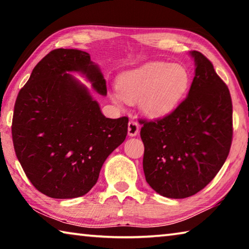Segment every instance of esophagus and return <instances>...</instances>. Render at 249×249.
Listing matches in <instances>:
<instances>
[{"label":"esophagus","mask_w":249,"mask_h":249,"mask_svg":"<svg viewBox=\"0 0 249 249\" xmlns=\"http://www.w3.org/2000/svg\"><path fill=\"white\" fill-rule=\"evenodd\" d=\"M127 132L129 136H136V135L140 133V127H138V124L136 121H129L128 122V127Z\"/></svg>","instance_id":"obj_1"}]
</instances>
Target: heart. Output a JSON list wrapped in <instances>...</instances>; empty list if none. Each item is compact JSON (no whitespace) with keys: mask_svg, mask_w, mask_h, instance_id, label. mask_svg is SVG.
<instances>
[{"mask_svg":"<svg viewBox=\"0 0 249 249\" xmlns=\"http://www.w3.org/2000/svg\"><path fill=\"white\" fill-rule=\"evenodd\" d=\"M190 87V73L184 66L150 61L126 71L119 79L120 92H112L116 103L139 101L145 114L162 117L174 111Z\"/></svg>","mask_w":249,"mask_h":249,"instance_id":"1","label":"heart"}]
</instances>
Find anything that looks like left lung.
Returning a JSON list of instances; mask_svg holds the SVG:
<instances>
[{
    "instance_id": "obj_1",
    "label": "left lung",
    "mask_w": 249,
    "mask_h": 249,
    "mask_svg": "<svg viewBox=\"0 0 249 249\" xmlns=\"http://www.w3.org/2000/svg\"><path fill=\"white\" fill-rule=\"evenodd\" d=\"M188 96L170 114L141 120L147 183L160 196L184 199L201 191L224 165L233 136V107L226 84L201 53Z\"/></svg>"
}]
</instances>
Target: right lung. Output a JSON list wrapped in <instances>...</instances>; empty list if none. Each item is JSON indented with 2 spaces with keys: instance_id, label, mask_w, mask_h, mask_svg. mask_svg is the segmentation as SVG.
I'll return each instance as SVG.
<instances>
[{
  "instance_id": "obj_1",
  "label": "right lung",
  "mask_w": 249,
  "mask_h": 249,
  "mask_svg": "<svg viewBox=\"0 0 249 249\" xmlns=\"http://www.w3.org/2000/svg\"><path fill=\"white\" fill-rule=\"evenodd\" d=\"M80 72L101 95L107 81L90 54L54 49L33 69L14 107L12 137L25 175L39 192L73 199L89 192L105 159L125 141L128 119H107Z\"/></svg>"
}]
</instances>
